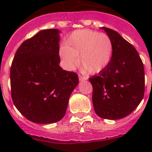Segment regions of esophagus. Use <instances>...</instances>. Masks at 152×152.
<instances>
[{"label": "esophagus", "mask_w": 152, "mask_h": 152, "mask_svg": "<svg viewBox=\"0 0 152 152\" xmlns=\"http://www.w3.org/2000/svg\"><path fill=\"white\" fill-rule=\"evenodd\" d=\"M79 81H81V82H82V81L87 80V78L86 77V76H82V75H79Z\"/></svg>", "instance_id": "esophagus-1"}]
</instances>
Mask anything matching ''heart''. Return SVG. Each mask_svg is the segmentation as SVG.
Here are the masks:
<instances>
[{
  "instance_id": "obj_1",
  "label": "heart",
  "mask_w": 152,
  "mask_h": 152,
  "mask_svg": "<svg viewBox=\"0 0 152 152\" xmlns=\"http://www.w3.org/2000/svg\"><path fill=\"white\" fill-rule=\"evenodd\" d=\"M112 53L113 42L110 37L107 34L89 29L72 32L59 51L65 68H74L79 56L80 68L90 74L103 70L110 63Z\"/></svg>"
}]
</instances>
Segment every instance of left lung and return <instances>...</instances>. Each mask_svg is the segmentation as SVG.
Masks as SVG:
<instances>
[{
    "label": "left lung",
    "instance_id": "8db88e82",
    "mask_svg": "<svg viewBox=\"0 0 152 152\" xmlns=\"http://www.w3.org/2000/svg\"><path fill=\"white\" fill-rule=\"evenodd\" d=\"M113 42L110 63L89 79L93 86V107L102 118L118 120L126 117L141 102L145 73L137 50L117 31L102 27Z\"/></svg>",
    "mask_w": 152,
    "mask_h": 152
}]
</instances>
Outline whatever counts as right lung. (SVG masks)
Here are the masks:
<instances>
[{
  "instance_id": "add662e5",
  "label": "right lung",
  "mask_w": 152,
  "mask_h": 152,
  "mask_svg": "<svg viewBox=\"0 0 152 152\" xmlns=\"http://www.w3.org/2000/svg\"><path fill=\"white\" fill-rule=\"evenodd\" d=\"M59 33L56 28L40 31L21 44L12 61V101L18 111L34 123L60 121L79 84L76 73L59 65Z\"/></svg>"
}]
</instances>
